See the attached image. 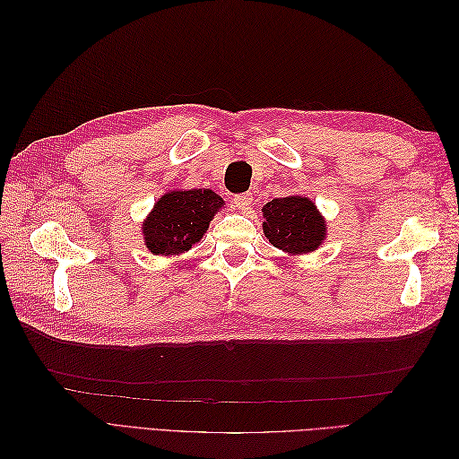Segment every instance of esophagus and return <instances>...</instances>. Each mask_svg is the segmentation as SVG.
Wrapping results in <instances>:
<instances>
[{"label":"esophagus","mask_w":459,"mask_h":459,"mask_svg":"<svg viewBox=\"0 0 459 459\" xmlns=\"http://www.w3.org/2000/svg\"><path fill=\"white\" fill-rule=\"evenodd\" d=\"M233 206H238L239 211H248V208L253 206V195L251 193H241V195H235Z\"/></svg>","instance_id":"34e87169"}]
</instances>
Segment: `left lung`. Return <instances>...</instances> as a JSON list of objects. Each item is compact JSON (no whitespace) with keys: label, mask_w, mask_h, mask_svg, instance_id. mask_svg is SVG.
<instances>
[{"label":"left lung","mask_w":459,"mask_h":459,"mask_svg":"<svg viewBox=\"0 0 459 459\" xmlns=\"http://www.w3.org/2000/svg\"><path fill=\"white\" fill-rule=\"evenodd\" d=\"M262 230L287 255L312 253L325 239V220L308 197L290 195L262 206Z\"/></svg>","instance_id":"obj_1"}]
</instances>
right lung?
<instances>
[{
    "label": "right lung",
    "mask_w": 459,
    "mask_h": 459,
    "mask_svg": "<svg viewBox=\"0 0 459 459\" xmlns=\"http://www.w3.org/2000/svg\"><path fill=\"white\" fill-rule=\"evenodd\" d=\"M224 206L212 189L169 191L143 221V239L152 255H182L203 239L214 214Z\"/></svg>",
    "instance_id": "1"
}]
</instances>
